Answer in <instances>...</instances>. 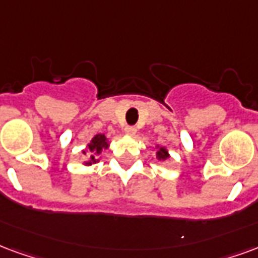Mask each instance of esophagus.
<instances>
[{
  "instance_id": "esophagus-1",
  "label": "esophagus",
  "mask_w": 258,
  "mask_h": 258,
  "mask_svg": "<svg viewBox=\"0 0 258 258\" xmlns=\"http://www.w3.org/2000/svg\"><path fill=\"white\" fill-rule=\"evenodd\" d=\"M124 133L127 135H130V137H134V135L137 134V128L133 127V125H127V127L124 128Z\"/></svg>"
}]
</instances>
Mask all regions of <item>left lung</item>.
I'll return each instance as SVG.
<instances>
[{
    "instance_id": "left-lung-1",
    "label": "left lung",
    "mask_w": 258,
    "mask_h": 258,
    "mask_svg": "<svg viewBox=\"0 0 258 258\" xmlns=\"http://www.w3.org/2000/svg\"><path fill=\"white\" fill-rule=\"evenodd\" d=\"M171 157V154L168 152V149L165 146H160V145H156V158L158 161H165L168 158Z\"/></svg>"
}]
</instances>
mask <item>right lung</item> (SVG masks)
I'll list each match as a JSON object with an SVG mask.
<instances>
[{"mask_svg": "<svg viewBox=\"0 0 258 258\" xmlns=\"http://www.w3.org/2000/svg\"><path fill=\"white\" fill-rule=\"evenodd\" d=\"M109 148V139L105 137V134L94 135L89 144L86 145V149L82 150V153L86 156V161H83V165L90 167L93 164L100 163L102 150H106Z\"/></svg>", "mask_w": 258, "mask_h": 258, "instance_id": "add662e5", "label": "right lung"}]
</instances>
